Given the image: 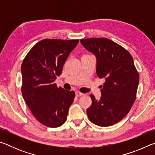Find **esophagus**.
Listing matches in <instances>:
<instances>
[{"mask_svg":"<svg viewBox=\"0 0 155 155\" xmlns=\"http://www.w3.org/2000/svg\"><path fill=\"white\" fill-rule=\"evenodd\" d=\"M84 94L83 93H81V92H79V91H77V92H76V96H77V97L82 96Z\"/></svg>","mask_w":155,"mask_h":155,"instance_id":"obj_1","label":"esophagus"}]
</instances>
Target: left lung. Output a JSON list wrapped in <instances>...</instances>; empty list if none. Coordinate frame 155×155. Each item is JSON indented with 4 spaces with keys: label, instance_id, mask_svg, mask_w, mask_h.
I'll use <instances>...</instances> for the list:
<instances>
[{
    "label": "left lung",
    "instance_id": "1",
    "mask_svg": "<svg viewBox=\"0 0 155 155\" xmlns=\"http://www.w3.org/2000/svg\"><path fill=\"white\" fill-rule=\"evenodd\" d=\"M83 46L96 58V74L105 83L100 100L91 94L92 104L87 109L89 120L99 127L120 122L135 101L140 76L127 50L107 38L81 40Z\"/></svg>",
    "mask_w": 155,
    "mask_h": 155
}]
</instances>
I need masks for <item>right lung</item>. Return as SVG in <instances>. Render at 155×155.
Wrapping results in <instances>:
<instances>
[{
  "label": "right lung",
  "instance_id": "add662e5",
  "mask_svg": "<svg viewBox=\"0 0 155 155\" xmlns=\"http://www.w3.org/2000/svg\"><path fill=\"white\" fill-rule=\"evenodd\" d=\"M78 40L45 39L28 52L21 65L22 94L35 118L46 127L56 128L67 119L74 101V91L57 87L54 81Z\"/></svg>",
  "mask_w": 155,
  "mask_h": 155
}]
</instances>
